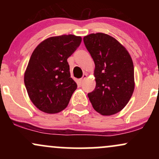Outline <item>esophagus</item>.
Segmentation results:
<instances>
[{"mask_svg":"<svg viewBox=\"0 0 159 159\" xmlns=\"http://www.w3.org/2000/svg\"><path fill=\"white\" fill-rule=\"evenodd\" d=\"M87 74H86V73H85V74H84V75H83V76H82V78H81V79H80V80H79V81H80V82H81H81H82V81H84V79H85V78H87Z\"/></svg>","mask_w":159,"mask_h":159,"instance_id":"34e87169","label":"esophagus"}]
</instances>
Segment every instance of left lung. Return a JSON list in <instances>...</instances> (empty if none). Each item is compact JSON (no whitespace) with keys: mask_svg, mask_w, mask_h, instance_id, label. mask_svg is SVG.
Instances as JSON below:
<instances>
[{"mask_svg":"<svg viewBox=\"0 0 159 159\" xmlns=\"http://www.w3.org/2000/svg\"><path fill=\"white\" fill-rule=\"evenodd\" d=\"M95 63V90L87 94L98 113L109 116L127 105L134 89V65L127 50L112 36L102 33L84 37Z\"/></svg>","mask_w":159,"mask_h":159,"instance_id":"1","label":"left lung"}]
</instances>
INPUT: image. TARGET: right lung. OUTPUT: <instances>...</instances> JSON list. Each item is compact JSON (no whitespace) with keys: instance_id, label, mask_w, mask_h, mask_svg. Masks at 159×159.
Segmentation results:
<instances>
[{"instance_id":"right-lung-1","label":"right lung","mask_w":159,"mask_h":159,"mask_svg":"<svg viewBox=\"0 0 159 159\" xmlns=\"http://www.w3.org/2000/svg\"><path fill=\"white\" fill-rule=\"evenodd\" d=\"M81 36H52L32 53L25 73V85L34 105L47 114L67 107L77 84L71 78L67 59L79 47Z\"/></svg>"}]
</instances>
